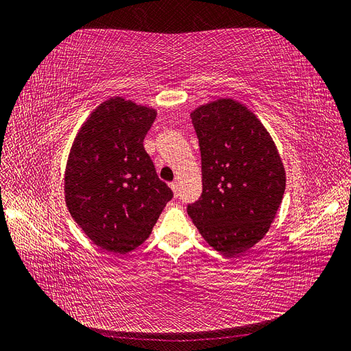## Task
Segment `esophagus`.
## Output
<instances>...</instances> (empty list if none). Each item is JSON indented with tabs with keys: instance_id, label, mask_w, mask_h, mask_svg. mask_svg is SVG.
<instances>
[{
	"instance_id": "1",
	"label": "esophagus",
	"mask_w": 351,
	"mask_h": 351,
	"mask_svg": "<svg viewBox=\"0 0 351 351\" xmlns=\"http://www.w3.org/2000/svg\"><path fill=\"white\" fill-rule=\"evenodd\" d=\"M169 187L173 189V192H174V196L177 197L178 196V183L177 182H173V183H169Z\"/></svg>"
}]
</instances>
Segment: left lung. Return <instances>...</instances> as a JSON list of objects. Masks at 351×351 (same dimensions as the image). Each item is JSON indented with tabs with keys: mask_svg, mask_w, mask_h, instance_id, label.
Segmentation results:
<instances>
[{
	"mask_svg": "<svg viewBox=\"0 0 351 351\" xmlns=\"http://www.w3.org/2000/svg\"><path fill=\"white\" fill-rule=\"evenodd\" d=\"M202 195L187 206L212 247L234 256L267 234L281 205L285 171L269 133L250 110L218 99L192 112Z\"/></svg>",
	"mask_w": 351,
	"mask_h": 351,
	"instance_id": "8db88e82",
	"label": "left lung"
}]
</instances>
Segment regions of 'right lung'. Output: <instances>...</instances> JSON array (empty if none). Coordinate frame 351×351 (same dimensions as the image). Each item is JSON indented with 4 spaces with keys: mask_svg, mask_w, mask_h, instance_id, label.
Instances as JSON below:
<instances>
[{
    "mask_svg": "<svg viewBox=\"0 0 351 351\" xmlns=\"http://www.w3.org/2000/svg\"><path fill=\"white\" fill-rule=\"evenodd\" d=\"M152 108L120 97L101 104L83 124L66 168V204L97 246L127 253L149 237L173 192L143 146Z\"/></svg>",
    "mask_w": 351,
    "mask_h": 351,
    "instance_id": "right-lung-1",
    "label": "right lung"
}]
</instances>
